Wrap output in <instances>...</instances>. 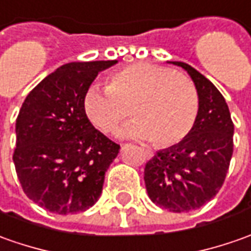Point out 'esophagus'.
Here are the masks:
<instances>
[{
  "mask_svg": "<svg viewBox=\"0 0 251 251\" xmlns=\"http://www.w3.org/2000/svg\"><path fill=\"white\" fill-rule=\"evenodd\" d=\"M146 153H148V156H151V157L153 156V152L152 151H149V149H146Z\"/></svg>",
  "mask_w": 251,
  "mask_h": 251,
  "instance_id": "34e87169",
  "label": "esophagus"
}]
</instances>
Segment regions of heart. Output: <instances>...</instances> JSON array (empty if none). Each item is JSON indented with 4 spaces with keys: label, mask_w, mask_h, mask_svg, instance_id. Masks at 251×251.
Here are the masks:
<instances>
[{
    "label": "heart",
    "mask_w": 251,
    "mask_h": 251,
    "mask_svg": "<svg viewBox=\"0 0 251 251\" xmlns=\"http://www.w3.org/2000/svg\"><path fill=\"white\" fill-rule=\"evenodd\" d=\"M82 110L102 132L116 131L131 113L137 119L120 131L122 137L171 146L192 131L199 97L186 75L153 63H134L107 75L106 88L92 85L85 91Z\"/></svg>",
    "instance_id": "obj_1"
}]
</instances>
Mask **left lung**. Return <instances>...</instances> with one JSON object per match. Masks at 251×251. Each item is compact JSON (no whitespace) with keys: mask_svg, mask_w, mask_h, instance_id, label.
Instances as JSON below:
<instances>
[{"mask_svg":"<svg viewBox=\"0 0 251 251\" xmlns=\"http://www.w3.org/2000/svg\"><path fill=\"white\" fill-rule=\"evenodd\" d=\"M191 75L199 97L196 123L188 137L156 152L145 166L146 192L173 213L204 206L221 189L233 153V123L216 85L184 62H171Z\"/></svg>","mask_w":251,"mask_h":251,"instance_id":"obj_1","label":"left lung"}]
</instances>
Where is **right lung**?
I'll return each mask as SVG.
<instances>
[{"instance_id":"1","label":"right lung","mask_w":251,"mask_h":251,"mask_svg":"<svg viewBox=\"0 0 251 251\" xmlns=\"http://www.w3.org/2000/svg\"><path fill=\"white\" fill-rule=\"evenodd\" d=\"M117 60L72 62L30 91L16 119L13 163L23 192L56 214L92 207L120 145L95 128L82 97L99 72Z\"/></svg>"}]
</instances>
